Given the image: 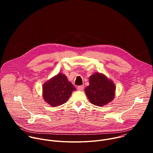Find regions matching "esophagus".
Listing matches in <instances>:
<instances>
[{
	"label": "esophagus",
	"instance_id": "esophagus-1",
	"mask_svg": "<svg viewBox=\"0 0 153 153\" xmlns=\"http://www.w3.org/2000/svg\"><path fill=\"white\" fill-rule=\"evenodd\" d=\"M83 89V85H80V86H77V90L79 91H82Z\"/></svg>",
	"mask_w": 153,
	"mask_h": 153
}]
</instances>
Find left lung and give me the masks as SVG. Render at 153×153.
<instances>
[{
    "label": "left lung",
    "instance_id": "obj_1",
    "mask_svg": "<svg viewBox=\"0 0 153 153\" xmlns=\"http://www.w3.org/2000/svg\"><path fill=\"white\" fill-rule=\"evenodd\" d=\"M89 83L90 85L85 89V93L92 104L102 106L114 99L115 85L103 74L94 73L90 77Z\"/></svg>",
    "mask_w": 153,
    "mask_h": 153
}]
</instances>
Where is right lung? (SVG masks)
Instances as JSON below:
<instances>
[{"instance_id": "1", "label": "right lung", "mask_w": 153, "mask_h": 153, "mask_svg": "<svg viewBox=\"0 0 153 153\" xmlns=\"http://www.w3.org/2000/svg\"><path fill=\"white\" fill-rule=\"evenodd\" d=\"M76 88L67 76L59 73L43 85V99L53 107L66 103Z\"/></svg>"}]
</instances>
